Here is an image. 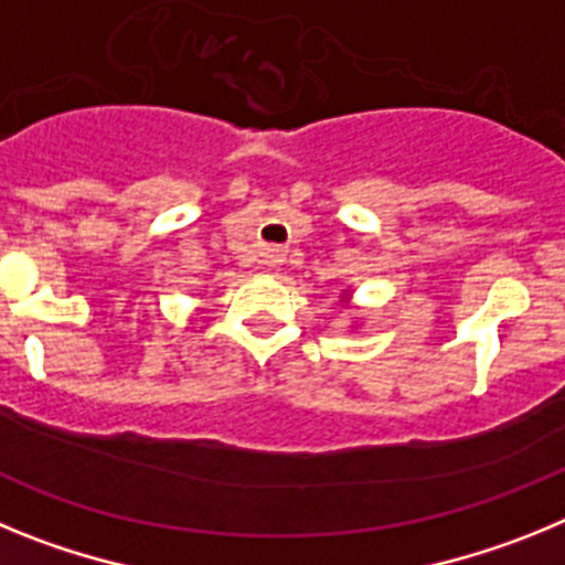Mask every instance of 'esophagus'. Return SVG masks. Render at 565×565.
<instances>
[{
    "mask_svg": "<svg viewBox=\"0 0 565 565\" xmlns=\"http://www.w3.org/2000/svg\"><path fill=\"white\" fill-rule=\"evenodd\" d=\"M263 266H266V268H277L279 266L277 248H266V252H263Z\"/></svg>",
    "mask_w": 565,
    "mask_h": 565,
    "instance_id": "obj_1",
    "label": "esophagus"
}]
</instances>
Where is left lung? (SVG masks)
<instances>
[{"instance_id":"1","label":"left lung","mask_w":565,"mask_h":565,"mask_svg":"<svg viewBox=\"0 0 565 565\" xmlns=\"http://www.w3.org/2000/svg\"><path fill=\"white\" fill-rule=\"evenodd\" d=\"M351 297H353L351 288H342V302H344V306H351ZM353 328H356V326H353Z\"/></svg>"}]
</instances>
